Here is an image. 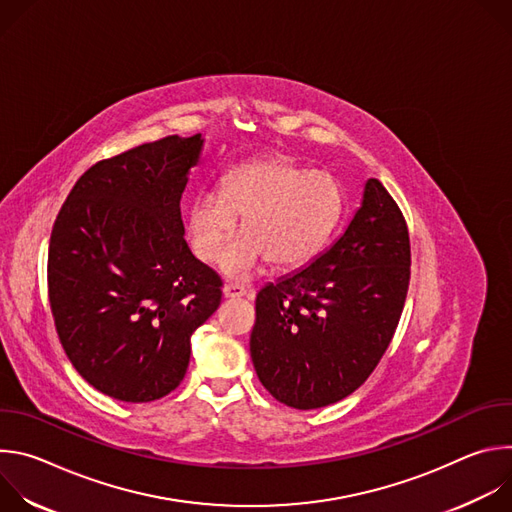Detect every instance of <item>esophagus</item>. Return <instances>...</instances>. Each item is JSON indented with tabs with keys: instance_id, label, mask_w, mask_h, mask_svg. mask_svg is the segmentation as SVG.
I'll list each match as a JSON object with an SVG mask.
<instances>
[{
	"instance_id": "34e87169",
	"label": "esophagus",
	"mask_w": 512,
	"mask_h": 512,
	"mask_svg": "<svg viewBox=\"0 0 512 512\" xmlns=\"http://www.w3.org/2000/svg\"><path fill=\"white\" fill-rule=\"evenodd\" d=\"M223 294L225 298H245V296H253V289H247L245 285H239V283H227Z\"/></svg>"
}]
</instances>
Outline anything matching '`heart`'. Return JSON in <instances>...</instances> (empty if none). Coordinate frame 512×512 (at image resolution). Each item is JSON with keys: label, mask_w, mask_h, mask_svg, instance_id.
<instances>
[{"label": "heart", "mask_w": 512, "mask_h": 512, "mask_svg": "<svg viewBox=\"0 0 512 512\" xmlns=\"http://www.w3.org/2000/svg\"><path fill=\"white\" fill-rule=\"evenodd\" d=\"M344 194L336 178L287 158L235 168L223 192H198L188 206V239L198 259L221 255L241 218L243 237L223 253L227 275L245 279L265 259L277 269L308 265L336 231Z\"/></svg>", "instance_id": "obj_1"}]
</instances>
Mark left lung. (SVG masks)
Here are the masks:
<instances>
[{"label":"left lung","mask_w":512,"mask_h":512,"mask_svg":"<svg viewBox=\"0 0 512 512\" xmlns=\"http://www.w3.org/2000/svg\"><path fill=\"white\" fill-rule=\"evenodd\" d=\"M409 275L403 212L371 178L344 235L312 265L257 294L249 346L261 385L294 409L354 393L393 340Z\"/></svg>","instance_id":"left-lung-1"}]
</instances>
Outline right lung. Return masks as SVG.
<instances>
[{"label": "right lung", "mask_w": 512, "mask_h": 512, "mask_svg": "<svg viewBox=\"0 0 512 512\" xmlns=\"http://www.w3.org/2000/svg\"><path fill=\"white\" fill-rule=\"evenodd\" d=\"M204 139L168 135L91 166L50 235L48 298L79 375L125 403L174 391L221 277L184 241L180 198Z\"/></svg>", "instance_id": "obj_1"}]
</instances>
